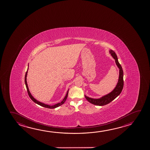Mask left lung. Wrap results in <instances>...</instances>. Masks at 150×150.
I'll return each mask as SVG.
<instances>
[{"label": "left lung", "mask_w": 150, "mask_h": 150, "mask_svg": "<svg viewBox=\"0 0 150 150\" xmlns=\"http://www.w3.org/2000/svg\"><path fill=\"white\" fill-rule=\"evenodd\" d=\"M110 54L113 56V58L115 60L116 64L120 69V76L118 79V83L116 85L115 88L113 91L110 92L108 94L105 95L104 96L99 98V99H94L92 98H89L85 95V97L89 103H92L93 104L98 106H103L106 105L108 103L111 102L113 100H114L115 98L117 97L120 94L124 86L123 81V69L121 66L120 64L118 62L117 59V57L115 53L112 50H110Z\"/></svg>", "instance_id": "8db88e82"}]
</instances>
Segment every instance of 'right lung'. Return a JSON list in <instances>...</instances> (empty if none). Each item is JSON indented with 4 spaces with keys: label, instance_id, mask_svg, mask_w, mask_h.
Returning a JSON list of instances; mask_svg holds the SVG:
<instances>
[{
    "label": "right lung",
    "instance_id": "add662e5",
    "mask_svg": "<svg viewBox=\"0 0 150 150\" xmlns=\"http://www.w3.org/2000/svg\"><path fill=\"white\" fill-rule=\"evenodd\" d=\"M28 70V69H27ZM27 75V71L26 73V74H25V85H26V86L27 91V93H28V94L29 95V97L30 98H31V100L34 102L35 103H36L37 104H38V105H40V106H42V107H44V108H57L58 106H61V105H62V104H63L64 103H65V102L66 101V99H67V96H68V94H69V91H67V94H66V96H65V98H64V100L61 102V103H57V104H56L55 105H52V106H50V105H46V104H44V103H42L40 102H38V100H36V99H35L34 97L32 96V95L30 94V93L29 92V89H28V85H27V81H26V77Z\"/></svg>",
    "mask_w": 150,
    "mask_h": 150
}]
</instances>
